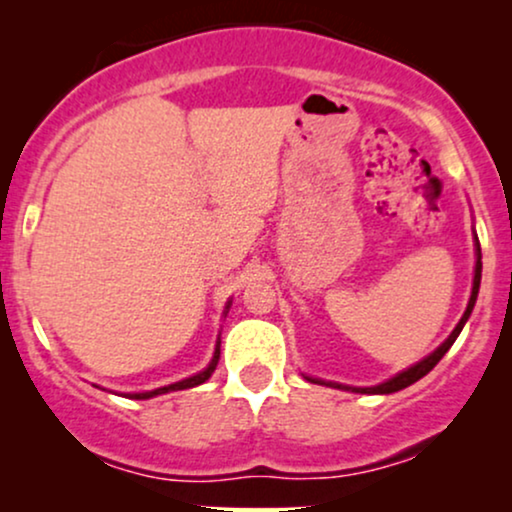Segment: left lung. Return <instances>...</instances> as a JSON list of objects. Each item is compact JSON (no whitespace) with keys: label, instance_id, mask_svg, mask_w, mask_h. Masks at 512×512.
Returning <instances> with one entry per match:
<instances>
[{"label":"left lung","instance_id":"left-lung-1","mask_svg":"<svg viewBox=\"0 0 512 512\" xmlns=\"http://www.w3.org/2000/svg\"><path fill=\"white\" fill-rule=\"evenodd\" d=\"M479 284H481V248H479V240H477V267H474V284H472V296H469L467 310H464L462 320L457 322V327H455V330H452L450 337L445 339V342L440 344L438 349L433 351L431 356H426L424 361H419V363H416V366H411V368H407V370H402V373H397L395 378L385 380V383H380V385H373V387H346V385H339V383H325V380H317V378H310V380H313V383H322V385H334V387H339V390L368 392V395H390V392L404 390V387L414 385L416 380H421V378H424L426 373H431V370L436 368V363H438L440 358H443L445 354H448V349H450V346L455 344V339H457V337H460V332H462L464 322L469 320V315H472V310H474V303H477Z\"/></svg>","mask_w":512,"mask_h":512}]
</instances>
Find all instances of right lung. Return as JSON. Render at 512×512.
<instances>
[{"label":"right lung","mask_w":512,"mask_h":512,"mask_svg":"<svg viewBox=\"0 0 512 512\" xmlns=\"http://www.w3.org/2000/svg\"><path fill=\"white\" fill-rule=\"evenodd\" d=\"M228 308H231V301L226 305V313ZM219 356H221V342H216V351H214V358H211V363L207 368L202 370V373L192 375V378H185L180 380V383H173V385H166V387H158V390H151V392H134V395H125L129 399H149V397H156V395H166V392H175V390H187V387H195V385H202L207 383L211 378V373L216 370V363H219Z\"/></svg>","instance_id":"obj_1"}]
</instances>
